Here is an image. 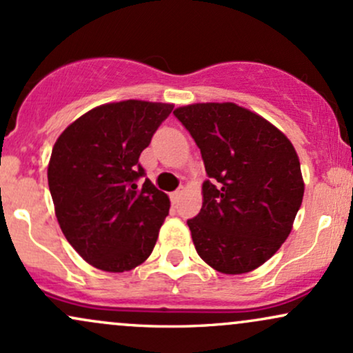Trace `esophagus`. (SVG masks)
<instances>
[{"instance_id": "esophagus-1", "label": "esophagus", "mask_w": 353, "mask_h": 353, "mask_svg": "<svg viewBox=\"0 0 353 353\" xmlns=\"http://www.w3.org/2000/svg\"><path fill=\"white\" fill-rule=\"evenodd\" d=\"M181 196H182V188L177 189V190H174V192H171V201L174 202V204H176V202H179Z\"/></svg>"}]
</instances>
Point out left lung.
Returning <instances> with one entry per match:
<instances>
[{
    "instance_id": "obj_1",
    "label": "left lung",
    "mask_w": 353,
    "mask_h": 353,
    "mask_svg": "<svg viewBox=\"0 0 353 353\" xmlns=\"http://www.w3.org/2000/svg\"><path fill=\"white\" fill-rule=\"evenodd\" d=\"M174 116L201 149L209 177L201 212L188 221L197 254L222 274L257 269L289 237L302 204L292 143L234 103L190 104Z\"/></svg>"
}]
</instances>
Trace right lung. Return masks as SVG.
Listing matches in <instances>:
<instances>
[{"label": "right lung", "instance_id": "obj_1", "mask_svg": "<svg viewBox=\"0 0 353 353\" xmlns=\"http://www.w3.org/2000/svg\"><path fill=\"white\" fill-rule=\"evenodd\" d=\"M172 104L121 101L91 109L52 148L48 184L64 237L106 272L143 264L169 214V197L145 176L141 152Z\"/></svg>", "mask_w": 353, "mask_h": 353}]
</instances>
